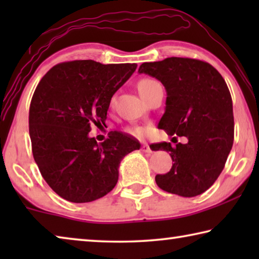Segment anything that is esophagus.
Listing matches in <instances>:
<instances>
[{
    "mask_svg": "<svg viewBox=\"0 0 259 259\" xmlns=\"http://www.w3.org/2000/svg\"><path fill=\"white\" fill-rule=\"evenodd\" d=\"M142 151L145 153H152V150L150 148V146L147 145V144H144V145L142 146Z\"/></svg>",
    "mask_w": 259,
    "mask_h": 259,
    "instance_id": "34e87169",
    "label": "esophagus"
}]
</instances>
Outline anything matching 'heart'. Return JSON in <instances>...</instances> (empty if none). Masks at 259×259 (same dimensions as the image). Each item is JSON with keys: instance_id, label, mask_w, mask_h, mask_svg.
Wrapping results in <instances>:
<instances>
[{"instance_id": "1", "label": "heart", "mask_w": 259, "mask_h": 259, "mask_svg": "<svg viewBox=\"0 0 259 259\" xmlns=\"http://www.w3.org/2000/svg\"><path fill=\"white\" fill-rule=\"evenodd\" d=\"M159 84L156 81L152 80V78H144V80L140 81L138 83V90L139 94H145L147 91H150L151 89H153L155 85ZM114 102V98L112 99V103ZM128 133L136 136V137H142V136L145 135V129L142 128V126H133V128L128 129Z\"/></svg>"}]
</instances>
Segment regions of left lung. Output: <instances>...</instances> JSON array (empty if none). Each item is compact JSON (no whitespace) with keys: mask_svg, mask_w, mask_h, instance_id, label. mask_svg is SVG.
Instances as JSON below:
<instances>
[{"mask_svg":"<svg viewBox=\"0 0 259 259\" xmlns=\"http://www.w3.org/2000/svg\"><path fill=\"white\" fill-rule=\"evenodd\" d=\"M138 72L157 78L166 90L157 128L188 140L153 146L168 152L174 162L169 172L156 175L157 186L184 198L202 194L223 171L233 146V104L225 80L209 63L181 57L144 63Z\"/></svg>","mask_w":259,"mask_h":259,"instance_id":"obj_1","label":"left lung"}]
</instances>
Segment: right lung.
<instances>
[{"mask_svg":"<svg viewBox=\"0 0 259 259\" xmlns=\"http://www.w3.org/2000/svg\"><path fill=\"white\" fill-rule=\"evenodd\" d=\"M136 68L66 61L52 67L34 91L28 117L34 160L48 185L69 202L106 195L119 179L121 160L140 148L137 139L120 131L99 144L88 135L93 125H106L113 95Z\"/></svg>","mask_w":259,"mask_h":259,"instance_id":"1","label":"right lung"}]
</instances>
